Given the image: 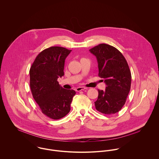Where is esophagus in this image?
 Segmentation results:
<instances>
[{
  "instance_id": "obj_1",
  "label": "esophagus",
  "mask_w": 159,
  "mask_h": 159,
  "mask_svg": "<svg viewBox=\"0 0 159 159\" xmlns=\"http://www.w3.org/2000/svg\"><path fill=\"white\" fill-rule=\"evenodd\" d=\"M85 89H87V88H85V87H78L76 89V91L77 92H79V91H84Z\"/></svg>"
}]
</instances>
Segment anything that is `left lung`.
I'll return each instance as SVG.
<instances>
[{
  "mask_svg": "<svg viewBox=\"0 0 159 159\" xmlns=\"http://www.w3.org/2000/svg\"><path fill=\"white\" fill-rule=\"evenodd\" d=\"M97 60L98 76L107 85L105 91L98 90L95 108L99 112L112 114L124 105L130 90L131 72L122 54L116 48L102 43L89 49Z\"/></svg>",
  "mask_w": 159,
  "mask_h": 159,
  "instance_id": "1",
  "label": "left lung"
}]
</instances>
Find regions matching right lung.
<instances>
[{
    "instance_id": "obj_1",
    "label": "right lung",
    "mask_w": 159,
    "mask_h": 159,
    "mask_svg": "<svg viewBox=\"0 0 159 159\" xmlns=\"http://www.w3.org/2000/svg\"><path fill=\"white\" fill-rule=\"evenodd\" d=\"M71 50L52 46L38 54L30 71V87L42 112L52 119H59L70 111L76 92L66 89L57 81L64 75L65 60Z\"/></svg>"
}]
</instances>
